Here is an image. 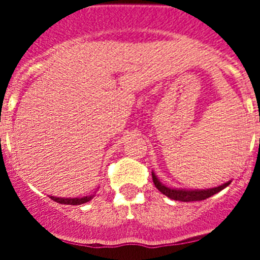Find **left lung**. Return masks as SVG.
I'll return each mask as SVG.
<instances>
[{
  "mask_svg": "<svg viewBox=\"0 0 260 260\" xmlns=\"http://www.w3.org/2000/svg\"><path fill=\"white\" fill-rule=\"evenodd\" d=\"M152 180L155 183L156 189L160 192H162L164 195H167L168 198L173 199V201H180V202H197V201H204V199L210 198L212 195H215L216 192L221 191L222 189H225L226 186L231 183V181L226 183H222L221 186H217V187H213V189H207V190H182V189H172V187H168V186L162 185L160 181L157 180V177L155 176V173L152 172Z\"/></svg>",
  "mask_w": 260,
  "mask_h": 260,
  "instance_id": "left-lung-1",
  "label": "left lung"
}]
</instances>
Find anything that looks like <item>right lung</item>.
<instances>
[{
  "label": "right lung",
  "instance_id": "add662e5",
  "mask_svg": "<svg viewBox=\"0 0 260 260\" xmlns=\"http://www.w3.org/2000/svg\"><path fill=\"white\" fill-rule=\"evenodd\" d=\"M92 197H84V198H57V197H50V199L57 203L61 204H71V206H78V204L87 203L88 201H91Z\"/></svg>",
  "mask_w": 260,
  "mask_h": 260
}]
</instances>
